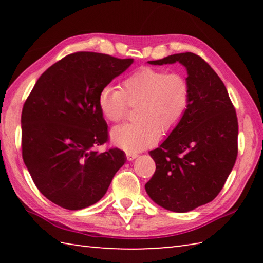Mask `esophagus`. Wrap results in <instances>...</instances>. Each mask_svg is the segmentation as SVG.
I'll list each match as a JSON object with an SVG mask.
<instances>
[{"mask_svg": "<svg viewBox=\"0 0 263 263\" xmlns=\"http://www.w3.org/2000/svg\"><path fill=\"white\" fill-rule=\"evenodd\" d=\"M126 158L128 161H132V160H135L136 158H138V153L135 152H126Z\"/></svg>", "mask_w": 263, "mask_h": 263, "instance_id": "34e87169", "label": "esophagus"}]
</instances>
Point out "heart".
Returning a JSON list of instances; mask_svg holds the SVG:
<instances>
[{
    "instance_id": "heart-1",
    "label": "heart",
    "mask_w": 263,
    "mask_h": 263,
    "mask_svg": "<svg viewBox=\"0 0 263 263\" xmlns=\"http://www.w3.org/2000/svg\"><path fill=\"white\" fill-rule=\"evenodd\" d=\"M190 83L183 74L142 67L124 80L121 89L106 86L99 95L101 112L110 122L126 117L128 104L137 106L138 121L111 130V140L128 152L152 146L160 133L174 130L190 104Z\"/></svg>"
}]
</instances>
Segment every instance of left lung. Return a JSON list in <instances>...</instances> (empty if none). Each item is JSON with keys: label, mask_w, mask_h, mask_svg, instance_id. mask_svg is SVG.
<instances>
[{"label": "left lung", "mask_w": 263, "mask_h": 263, "mask_svg": "<svg viewBox=\"0 0 263 263\" xmlns=\"http://www.w3.org/2000/svg\"><path fill=\"white\" fill-rule=\"evenodd\" d=\"M175 62L188 73L190 104L179 125L149 152L157 169L145 189L166 210L188 212L213 201L228 180L238 155V119L224 83L199 55L177 53L148 64Z\"/></svg>", "instance_id": "1"}]
</instances>
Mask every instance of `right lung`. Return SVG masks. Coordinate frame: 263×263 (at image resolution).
I'll return each instance as SVG.
<instances>
[{"mask_svg": "<svg viewBox=\"0 0 263 263\" xmlns=\"http://www.w3.org/2000/svg\"><path fill=\"white\" fill-rule=\"evenodd\" d=\"M95 52L62 58L42 74L22 111V155L38 190L57 205L81 210L100 201L125 163L108 141L102 88L132 65Z\"/></svg>", "mask_w": 263, "mask_h": 263, "instance_id": "right-lung-1", "label": "right lung"}]
</instances>
